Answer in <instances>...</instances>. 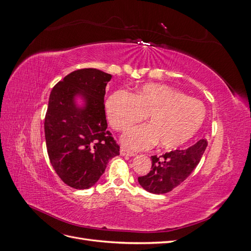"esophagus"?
Segmentation results:
<instances>
[{
	"label": "esophagus",
	"instance_id": "obj_1",
	"mask_svg": "<svg viewBox=\"0 0 251 251\" xmlns=\"http://www.w3.org/2000/svg\"><path fill=\"white\" fill-rule=\"evenodd\" d=\"M120 154L123 155V156H130V157H132V156H135V155H136V154L134 153V151H128V150L125 149V148H121V150H120Z\"/></svg>",
	"mask_w": 251,
	"mask_h": 251
}]
</instances>
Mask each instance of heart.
I'll list each match as a JSON object with an SVG mask.
<instances>
[{
    "instance_id": "b5f03b06",
    "label": "heart",
    "mask_w": 251,
    "mask_h": 251,
    "mask_svg": "<svg viewBox=\"0 0 251 251\" xmlns=\"http://www.w3.org/2000/svg\"><path fill=\"white\" fill-rule=\"evenodd\" d=\"M108 120L125 132L149 116L150 124L131 128L123 137L131 150H147L159 141L164 149L178 148L199 131L206 111L202 101L160 83H147L135 94L118 91L105 103Z\"/></svg>"
}]
</instances>
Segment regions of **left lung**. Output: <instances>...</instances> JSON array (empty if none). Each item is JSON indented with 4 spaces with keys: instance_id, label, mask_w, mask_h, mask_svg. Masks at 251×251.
<instances>
[{
    "instance_id": "8db88e82",
    "label": "left lung",
    "mask_w": 251,
    "mask_h": 251,
    "mask_svg": "<svg viewBox=\"0 0 251 251\" xmlns=\"http://www.w3.org/2000/svg\"><path fill=\"white\" fill-rule=\"evenodd\" d=\"M207 147V140L201 139L186 150H176L161 156H151V170L138 182L146 191L165 194L180 185L199 164Z\"/></svg>"
}]
</instances>
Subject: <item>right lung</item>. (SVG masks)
I'll use <instances>...</instances> for the list:
<instances>
[{"instance_id": "add662e5", "label": "right lung", "mask_w": 251, "mask_h": 251, "mask_svg": "<svg viewBox=\"0 0 251 251\" xmlns=\"http://www.w3.org/2000/svg\"><path fill=\"white\" fill-rule=\"evenodd\" d=\"M111 74L88 68L73 71L53 87L45 116V138L50 162L64 183L75 189L93 186L109 160L119 155L118 143L105 118V86ZM80 94L87 107L78 109Z\"/></svg>"}]
</instances>
